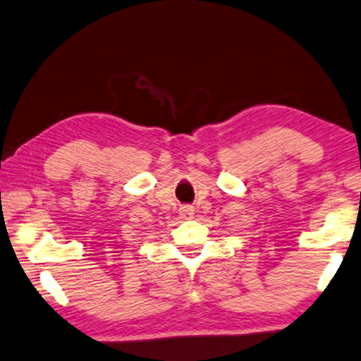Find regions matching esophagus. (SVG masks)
Returning <instances> with one entry per match:
<instances>
[{"label":"esophagus","instance_id":"1","mask_svg":"<svg viewBox=\"0 0 361 361\" xmlns=\"http://www.w3.org/2000/svg\"><path fill=\"white\" fill-rule=\"evenodd\" d=\"M179 214H180V217H184V219H190V217L194 216V207L192 206H180Z\"/></svg>","mask_w":361,"mask_h":361}]
</instances>
